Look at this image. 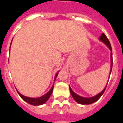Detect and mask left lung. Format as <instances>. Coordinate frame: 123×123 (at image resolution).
<instances>
[{
    "instance_id": "8db88e82",
    "label": "left lung",
    "mask_w": 123,
    "mask_h": 123,
    "mask_svg": "<svg viewBox=\"0 0 123 123\" xmlns=\"http://www.w3.org/2000/svg\"><path fill=\"white\" fill-rule=\"evenodd\" d=\"M99 40L101 41H102L105 43V44L108 47V48L110 49V50L111 51H112V47H111V45H110V43L108 40V38L106 37V36L105 35V33H103L102 35H101V37H99ZM112 65H113V60H112V52L111 53V70H110V73L112 72ZM107 86V85H106ZM106 86H105V88H104V90H103L102 92L98 94V95L94 96V97H92V98H83V97H81V96H78V94H76V93L72 91V90L71 89L70 86H69V88H70V94L72 95V98L74 99V100L76 101L77 103H78L80 104L81 105H89L92 104L93 103L96 102V101H98L99 98H101V96H102L103 94L104 93L105 90L106 89Z\"/></svg>"
}]
</instances>
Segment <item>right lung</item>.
<instances>
[{
  "label": "right lung",
  "mask_w": 123,
  "mask_h": 123,
  "mask_svg": "<svg viewBox=\"0 0 123 123\" xmlns=\"http://www.w3.org/2000/svg\"><path fill=\"white\" fill-rule=\"evenodd\" d=\"M58 74V72H57V74L55 76V80ZM53 87L54 86H53V87L51 88V90H49L47 94H45V95L42 96V97H40V98H28V97H26V96H24L22 95V94L20 93V92L17 90L18 94H19V96H20L21 98L23 100H24L25 102H27V103H29L30 105H35V106H38V105H43V103L46 102L48 100L49 98H50L51 94L53 91Z\"/></svg>",
  "instance_id": "add662e5"
}]
</instances>
